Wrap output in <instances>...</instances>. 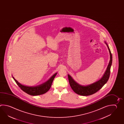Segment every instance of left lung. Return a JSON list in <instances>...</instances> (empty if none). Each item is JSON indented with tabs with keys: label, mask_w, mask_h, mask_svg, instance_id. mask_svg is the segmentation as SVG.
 <instances>
[{
	"label": "left lung",
	"mask_w": 124,
	"mask_h": 124,
	"mask_svg": "<svg viewBox=\"0 0 124 124\" xmlns=\"http://www.w3.org/2000/svg\"><path fill=\"white\" fill-rule=\"evenodd\" d=\"M106 44L109 49L110 60L106 71L101 79L91 85L83 86L77 84L71 76L68 75V80L70 85L71 86V88L76 93L82 96H88L93 94L101 89L108 80L110 73V68L112 63V55L109 46L107 43H106Z\"/></svg>",
	"instance_id": "left-lung-1"
}]
</instances>
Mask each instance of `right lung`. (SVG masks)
I'll return each instance as SVG.
<instances>
[{
	"mask_svg": "<svg viewBox=\"0 0 124 124\" xmlns=\"http://www.w3.org/2000/svg\"><path fill=\"white\" fill-rule=\"evenodd\" d=\"M56 74L57 73L55 74L53 76H52V77L50 78L48 81H47L46 83L35 86H24L20 84L19 83H18V81L14 78V77H13V78L15 80L16 83L23 91L31 95L36 96L43 94L48 91L49 89L51 88L53 79L55 77Z\"/></svg>",
	"mask_w": 124,
	"mask_h": 124,
	"instance_id": "1",
	"label": "right lung"
}]
</instances>
